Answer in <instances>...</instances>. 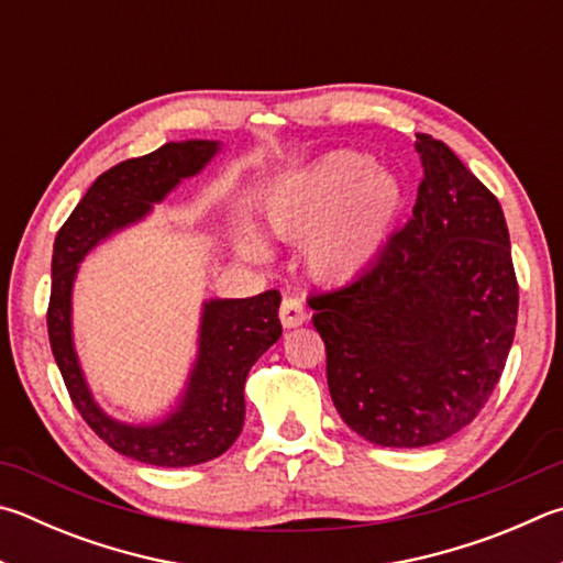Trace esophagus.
<instances>
[{
	"mask_svg": "<svg viewBox=\"0 0 563 563\" xmlns=\"http://www.w3.org/2000/svg\"><path fill=\"white\" fill-rule=\"evenodd\" d=\"M305 320H308V310H305L302 300L292 298V295L283 298V302H280V322H283V327H300Z\"/></svg>",
	"mask_w": 563,
	"mask_h": 563,
	"instance_id": "1",
	"label": "esophagus"
}]
</instances>
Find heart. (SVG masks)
Here are the masks:
<instances>
[{"label": "heart", "instance_id": "1", "mask_svg": "<svg viewBox=\"0 0 563 563\" xmlns=\"http://www.w3.org/2000/svg\"><path fill=\"white\" fill-rule=\"evenodd\" d=\"M406 189L401 179L356 152H334L275 181L261 199V221L273 236L302 239V261L324 283H350L379 258ZM236 251L263 261L268 246L246 221L233 229Z\"/></svg>", "mask_w": 563, "mask_h": 563}]
</instances>
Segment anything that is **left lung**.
<instances>
[{"label":"left lung","mask_w":563,"mask_h":563,"mask_svg":"<svg viewBox=\"0 0 563 563\" xmlns=\"http://www.w3.org/2000/svg\"><path fill=\"white\" fill-rule=\"evenodd\" d=\"M413 217L340 290L312 295L342 421L384 448H423L483 411L515 340L519 285L503 207L441 140L418 132Z\"/></svg>","instance_id":"8db88e82"}]
</instances>
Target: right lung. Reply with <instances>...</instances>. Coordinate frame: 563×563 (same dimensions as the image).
Instances as JSON below:
<instances>
[{
    "label": "right lung",
    "instance_id": "1",
    "mask_svg": "<svg viewBox=\"0 0 563 563\" xmlns=\"http://www.w3.org/2000/svg\"><path fill=\"white\" fill-rule=\"evenodd\" d=\"M219 142H167L145 157L103 172L56 233L51 258L48 342L70 401L100 441L125 457L159 467H187L219 457L236 443L246 418L243 386L258 356L278 342L280 292L203 302L199 354L179 406L159 423L130 426L103 413L80 372L70 332V290L78 263L110 233L150 213L181 179L199 175Z\"/></svg>",
    "mask_w": 563,
    "mask_h": 563
}]
</instances>
